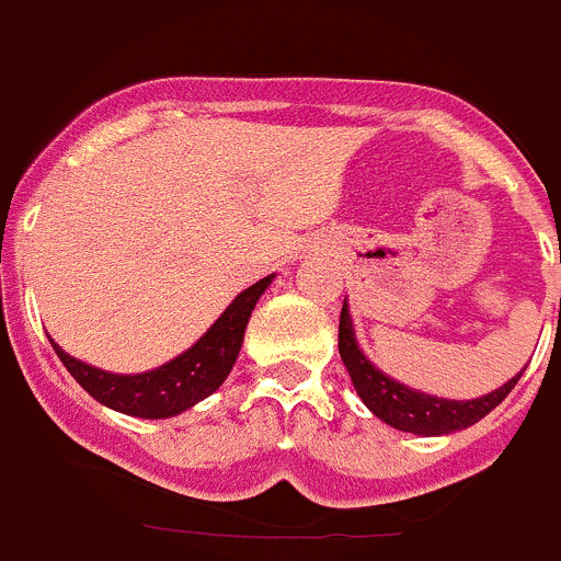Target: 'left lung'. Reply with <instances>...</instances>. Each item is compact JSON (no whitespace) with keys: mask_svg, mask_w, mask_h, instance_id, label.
<instances>
[{"mask_svg":"<svg viewBox=\"0 0 561 561\" xmlns=\"http://www.w3.org/2000/svg\"><path fill=\"white\" fill-rule=\"evenodd\" d=\"M340 356L345 362V368H348L356 393L368 404L370 413L379 415L390 427L415 435H447L455 433V430L472 427L474 421L483 419L485 413H492L500 401L512 393L517 379L523 376L517 374L512 381H505L500 390L472 401H453L438 399V396L415 393V390L404 388V385L381 374L379 368H374L362 356V351L356 348L354 325H351L345 306L340 311Z\"/></svg>","mask_w":561,"mask_h":561,"instance_id":"obj_1","label":"left lung"}]
</instances>
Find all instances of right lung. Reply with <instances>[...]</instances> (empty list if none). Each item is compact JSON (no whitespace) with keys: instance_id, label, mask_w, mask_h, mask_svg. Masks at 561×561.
Wrapping results in <instances>:
<instances>
[{"instance_id":"obj_1","label":"right lung","mask_w":561,"mask_h":561,"mask_svg":"<svg viewBox=\"0 0 561 561\" xmlns=\"http://www.w3.org/2000/svg\"><path fill=\"white\" fill-rule=\"evenodd\" d=\"M272 284V275L257 280L255 286L244 289L227 306L225 314L210 325L193 348L171 359L168 365L148 374L137 376H114L106 370H98L92 365L72 359L53 342L58 359L64 368L76 376V381L87 390L92 399L112 410H121L126 415H140V419H171L182 410L193 408L196 401L207 399L213 390H219L221 381L236 365V356L244 342L247 320L255 309L257 297L264 295Z\"/></svg>"}]
</instances>
